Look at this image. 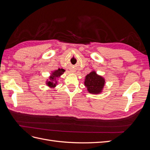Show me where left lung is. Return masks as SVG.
<instances>
[{"label": "left lung", "instance_id": "obj_1", "mask_svg": "<svg viewBox=\"0 0 150 150\" xmlns=\"http://www.w3.org/2000/svg\"><path fill=\"white\" fill-rule=\"evenodd\" d=\"M105 80L102 76H99L95 71L91 72L86 76L84 86L87 88L89 93L99 94L102 92Z\"/></svg>", "mask_w": 150, "mask_h": 150}]
</instances>
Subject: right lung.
Masks as SVG:
<instances>
[{
    "instance_id": "right-lung-1",
    "label": "right lung",
    "mask_w": 150,
    "mask_h": 150,
    "mask_svg": "<svg viewBox=\"0 0 150 150\" xmlns=\"http://www.w3.org/2000/svg\"><path fill=\"white\" fill-rule=\"evenodd\" d=\"M65 71L64 69H59L57 70L54 71L52 72V74H51V76L49 77V80H47L46 81V84L49 88H55L57 83V79L64 73Z\"/></svg>"
}]
</instances>
